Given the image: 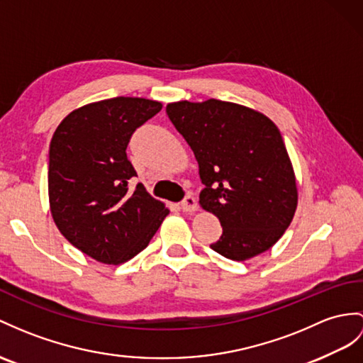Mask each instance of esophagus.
<instances>
[{
    "label": "esophagus",
    "mask_w": 363,
    "mask_h": 363,
    "mask_svg": "<svg viewBox=\"0 0 363 363\" xmlns=\"http://www.w3.org/2000/svg\"><path fill=\"white\" fill-rule=\"evenodd\" d=\"M180 206H182V209H183V211H186V212L197 211V208H199V205H197V200L194 199L192 194H188V196L182 200Z\"/></svg>",
    "instance_id": "34e87169"
}]
</instances>
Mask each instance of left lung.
<instances>
[{
    "instance_id": "8db88e82",
    "label": "left lung",
    "mask_w": 363,
    "mask_h": 363,
    "mask_svg": "<svg viewBox=\"0 0 363 363\" xmlns=\"http://www.w3.org/2000/svg\"><path fill=\"white\" fill-rule=\"evenodd\" d=\"M166 113L196 154L205 184L201 208L223 228L211 248L238 262L269 250L297 206L294 171L277 126L260 112L214 99L167 104Z\"/></svg>"
}]
</instances>
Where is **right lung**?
Wrapping results in <instances>:
<instances>
[{
    "mask_svg": "<svg viewBox=\"0 0 363 363\" xmlns=\"http://www.w3.org/2000/svg\"><path fill=\"white\" fill-rule=\"evenodd\" d=\"M162 103L115 96L83 106L60 123L49 147V201L60 233L101 263L143 251L169 211L149 196L128 160L132 134Z\"/></svg>",
    "mask_w": 363,
    "mask_h": 363,
    "instance_id": "add662e5",
    "label": "right lung"
}]
</instances>
